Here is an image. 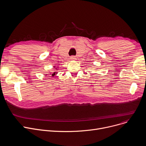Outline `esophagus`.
Masks as SVG:
<instances>
[{
    "label": "esophagus",
    "mask_w": 146,
    "mask_h": 146,
    "mask_svg": "<svg viewBox=\"0 0 146 146\" xmlns=\"http://www.w3.org/2000/svg\"><path fill=\"white\" fill-rule=\"evenodd\" d=\"M70 59L71 60H76V57L74 56H71Z\"/></svg>",
    "instance_id": "1"
}]
</instances>
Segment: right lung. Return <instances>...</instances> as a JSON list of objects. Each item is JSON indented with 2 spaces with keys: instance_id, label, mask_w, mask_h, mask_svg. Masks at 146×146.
<instances>
[{
  "instance_id": "1",
  "label": "right lung",
  "mask_w": 146,
  "mask_h": 146,
  "mask_svg": "<svg viewBox=\"0 0 146 146\" xmlns=\"http://www.w3.org/2000/svg\"><path fill=\"white\" fill-rule=\"evenodd\" d=\"M57 74V73H56ZM56 75V72H54L53 74H51V75H52V76H54V75Z\"/></svg>"
}]
</instances>
